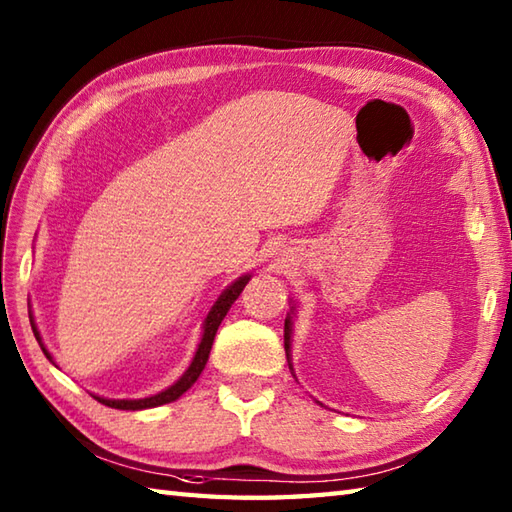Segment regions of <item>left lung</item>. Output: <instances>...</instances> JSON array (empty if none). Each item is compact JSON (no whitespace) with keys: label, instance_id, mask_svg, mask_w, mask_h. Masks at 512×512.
<instances>
[{"label":"left lung","instance_id":"8db88e82","mask_svg":"<svg viewBox=\"0 0 512 512\" xmlns=\"http://www.w3.org/2000/svg\"><path fill=\"white\" fill-rule=\"evenodd\" d=\"M284 341H286V354L290 350V317L286 319V325H284Z\"/></svg>","mask_w":512,"mask_h":512}]
</instances>
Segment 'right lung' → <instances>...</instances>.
<instances>
[{
  "mask_svg": "<svg viewBox=\"0 0 512 512\" xmlns=\"http://www.w3.org/2000/svg\"><path fill=\"white\" fill-rule=\"evenodd\" d=\"M248 279H250V275L239 277V279L235 281V284L228 286V288L222 292V295H220V299L215 301V306L211 308L209 317H206V321H204V334H202V341H200V345H198V352H195L193 363H191V367L187 369V372H184V376L178 380L176 385H171L169 389L160 391V394H156V396L140 398V400H107V398H99V396H94V398L99 400V402H103V405H107V407L129 409V411L158 407V405H165V402H173L176 398H180V396L184 394V391H187V389L195 383V380H198V376L202 374V369H204L206 361H209V354H211V345H213V339H215V332H217V328H220V323H222V319L226 317V312L231 310L235 299H237L239 295H242V290H244V286L248 284ZM32 332H35L37 341H39V345H41L39 332H37L35 328H32ZM41 350H43V354H46L48 358H52L43 345H41Z\"/></svg>",
  "mask_w": 512,
  "mask_h": 512,
  "instance_id": "right-lung-1",
  "label": "right lung"
}]
</instances>
